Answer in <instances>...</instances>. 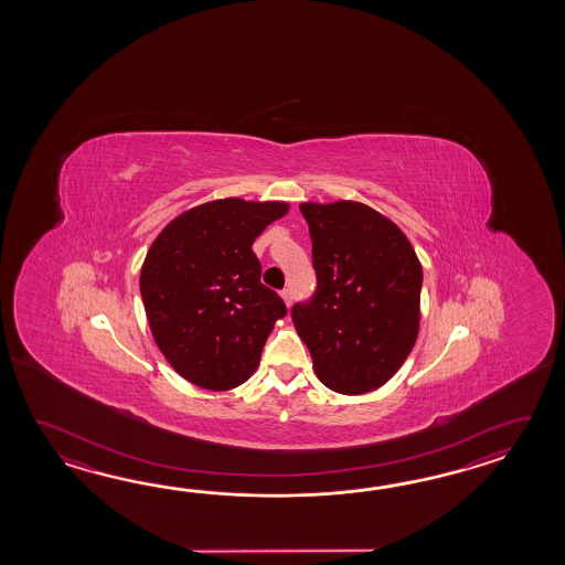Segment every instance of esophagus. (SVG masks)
<instances>
[{"label":"esophagus","instance_id":"1","mask_svg":"<svg viewBox=\"0 0 565 565\" xmlns=\"http://www.w3.org/2000/svg\"><path fill=\"white\" fill-rule=\"evenodd\" d=\"M280 295H282V299L287 302V307H290L292 305V288H285Z\"/></svg>","mask_w":565,"mask_h":565}]
</instances>
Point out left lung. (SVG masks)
Returning <instances> with one entry per match:
<instances>
[{
	"label": "left lung",
	"instance_id": "obj_1",
	"mask_svg": "<svg viewBox=\"0 0 565 565\" xmlns=\"http://www.w3.org/2000/svg\"><path fill=\"white\" fill-rule=\"evenodd\" d=\"M317 288L292 323L329 390L358 396L406 361L420 327L422 265L404 232L360 202L300 204Z\"/></svg>",
	"mask_w": 565,
	"mask_h": 565
}]
</instances>
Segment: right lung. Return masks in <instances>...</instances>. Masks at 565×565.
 <instances>
[{
  "mask_svg": "<svg viewBox=\"0 0 565 565\" xmlns=\"http://www.w3.org/2000/svg\"><path fill=\"white\" fill-rule=\"evenodd\" d=\"M287 212L285 202L216 200L183 212L151 244L139 280L145 312L157 348L188 382L224 392L258 367L287 307L260 282L253 244Z\"/></svg>",
  "mask_w": 565,
  "mask_h": 565,
  "instance_id": "obj_1",
  "label": "right lung"
}]
</instances>
